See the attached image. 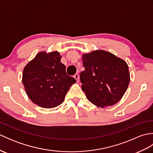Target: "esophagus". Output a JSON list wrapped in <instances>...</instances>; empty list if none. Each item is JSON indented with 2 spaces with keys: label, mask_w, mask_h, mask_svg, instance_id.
Instances as JSON below:
<instances>
[{
  "label": "esophagus",
  "mask_w": 153,
  "mask_h": 153,
  "mask_svg": "<svg viewBox=\"0 0 153 153\" xmlns=\"http://www.w3.org/2000/svg\"><path fill=\"white\" fill-rule=\"evenodd\" d=\"M74 78L75 79H76V81H77V82H79V75L78 74H75L74 75Z\"/></svg>",
  "instance_id": "obj_1"
}]
</instances>
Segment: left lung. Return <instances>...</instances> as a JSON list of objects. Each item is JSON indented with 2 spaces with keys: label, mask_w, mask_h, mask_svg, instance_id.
<instances>
[{
  "label": "left lung",
  "mask_w": 153,
  "mask_h": 153,
  "mask_svg": "<svg viewBox=\"0 0 153 153\" xmlns=\"http://www.w3.org/2000/svg\"><path fill=\"white\" fill-rule=\"evenodd\" d=\"M82 60L85 70L80 74V80L87 99L101 108L118 102L130 80L126 62L102 50L83 54Z\"/></svg>",
  "instance_id": "obj_1"
}]
</instances>
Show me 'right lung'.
Wrapping results in <instances>:
<instances>
[{
  "instance_id": "add662e5",
  "label": "right lung",
  "mask_w": 153,
  "mask_h": 153,
  "mask_svg": "<svg viewBox=\"0 0 153 153\" xmlns=\"http://www.w3.org/2000/svg\"><path fill=\"white\" fill-rule=\"evenodd\" d=\"M57 51L39 53L25 66L22 83L29 98L45 108H54L64 102L70 87L76 82L68 76Z\"/></svg>"
}]
</instances>
